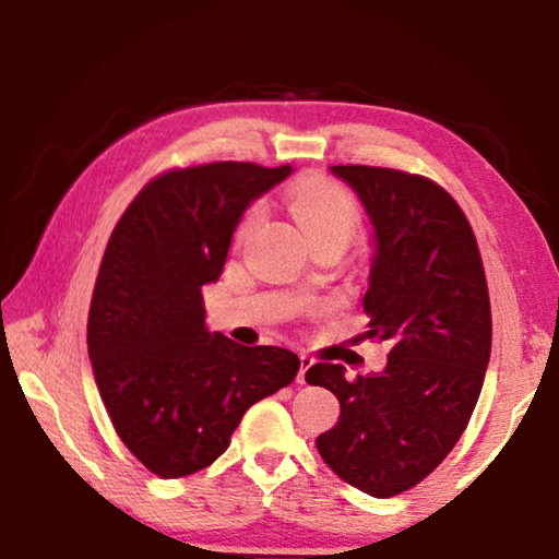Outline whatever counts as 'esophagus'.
<instances>
[{
  "label": "esophagus",
  "instance_id": "34e87169",
  "mask_svg": "<svg viewBox=\"0 0 559 559\" xmlns=\"http://www.w3.org/2000/svg\"><path fill=\"white\" fill-rule=\"evenodd\" d=\"M316 365V359L310 357V355H300V372H298V382L300 384H306L308 382V370L310 367Z\"/></svg>",
  "mask_w": 559,
  "mask_h": 559
}]
</instances>
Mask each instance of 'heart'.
Wrapping results in <instances>:
<instances>
[{
    "instance_id": "1",
    "label": "heart",
    "mask_w": 559,
    "mask_h": 559,
    "mask_svg": "<svg viewBox=\"0 0 559 559\" xmlns=\"http://www.w3.org/2000/svg\"><path fill=\"white\" fill-rule=\"evenodd\" d=\"M290 210L296 214L298 224L306 229L310 239L325 234H353L357 226V206L345 189H340L320 179H308L298 185L290 194ZM263 216L261 206L246 212V216L236 229V239H246L257 229Z\"/></svg>"
}]
</instances>
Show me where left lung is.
Returning <instances> with one entry per match:
<instances>
[{
  "label": "left lung",
  "instance_id": "1",
  "mask_svg": "<svg viewBox=\"0 0 559 559\" xmlns=\"http://www.w3.org/2000/svg\"><path fill=\"white\" fill-rule=\"evenodd\" d=\"M372 229L367 337L390 343L382 372L347 377L320 362L308 384L340 402L320 456L349 486L392 498L429 476L456 447L484 390L490 300L476 236L439 185L386 167H330Z\"/></svg>",
  "mask_w": 559,
  "mask_h": 559
}]
</instances>
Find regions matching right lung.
I'll list each match as a JSON object with an SVG mask.
<instances>
[{
    "label": "right lung",
    "mask_w": 559,
    "mask_h": 559,
    "mask_svg": "<svg viewBox=\"0 0 559 559\" xmlns=\"http://www.w3.org/2000/svg\"><path fill=\"white\" fill-rule=\"evenodd\" d=\"M290 173L251 163L175 169L112 229L91 300L88 357L118 437L159 478L212 466L246 409L296 380L290 349L210 333L202 298L243 212Z\"/></svg>",
    "instance_id": "1"
}]
</instances>
